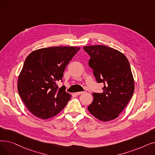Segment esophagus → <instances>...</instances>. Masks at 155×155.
Instances as JSON below:
<instances>
[{
    "mask_svg": "<svg viewBox=\"0 0 155 155\" xmlns=\"http://www.w3.org/2000/svg\"><path fill=\"white\" fill-rule=\"evenodd\" d=\"M83 93H84V92H75V95L78 96V95H80V94H83Z\"/></svg>",
    "mask_w": 155,
    "mask_h": 155,
    "instance_id": "obj_1",
    "label": "esophagus"
}]
</instances>
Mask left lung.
<instances>
[{
	"label": "left lung",
	"mask_w": 155,
	"mask_h": 155,
	"mask_svg": "<svg viewBox=\"0 0 155 155\" xmlns=\"http://www.w3.org/2000/svg\"><path fill=\"white\" fill-rule=\"evenodd\" d=\"M91 59L89 65L98 83H103L102 93H93L87 109L103 122L117 118L132 98L134 80L130 64L122 52L104 45L84 47Z\"/></svg>",
	"instance_id": "obj_1"
}]
</instances>
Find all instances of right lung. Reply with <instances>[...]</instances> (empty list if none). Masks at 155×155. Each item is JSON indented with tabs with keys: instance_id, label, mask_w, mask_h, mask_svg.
Here are the masks:
<instances>
[{
	"instance_id": "obj_1",
	"label": "right lung",
	"mask_w": 155,
	"mask_h": 155,
	"mask_svg": "<svg viewBox=\"0 0 155 155\" xmlns=\"http://www.w3.org/2000/svg\"><path fill=\"white\" fill-rule=\"evenodd\" d=\"M77 47H51L31 52L26 58L18 76V91L28 110L38 118L48 119L63 110L71 96L56 82Z\"/></svg>"
}]
</instances>
